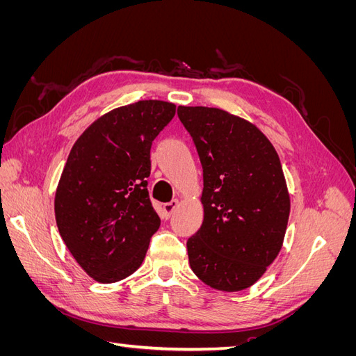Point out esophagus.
<instances>
[{
    "instance_id": "1",
    "label": "esophagus",
    "mask_w": 356,
    "mask_h": 356,
    "mask_svg": "<svg viewBox=\"0 0 356 356\" xmlns=\"http://www.w3.org/2000/svg\"><path fill=\"white\" fill-rule=\"evenodd\" d=\"M178 204H179V200L174 199V200H170L169 203H165L163 204V209H165V212L168 215H172V213H174V211L178 208Z\"/></svg>"
}]
</instances>
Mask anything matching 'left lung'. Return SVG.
I'll list each match as a JSON object with an SVG mask.
<instances>
[{"label":"left lung","instance_id":"8db88e82","mask_svg":"<svg viewBox=\"0 0 356 356\" xmlns=\"http://www.w3.org/2000/svg\"><path fill=\"white\" fill-rule=\"evenodd\" d=\"M203 169V222L187 241L191 270L236 293L260 279L281 251L289 193L281 160L251 122L220 108L178 106Z\"/></svg>","mask_w":356,"mask_h":356}]
</instances>
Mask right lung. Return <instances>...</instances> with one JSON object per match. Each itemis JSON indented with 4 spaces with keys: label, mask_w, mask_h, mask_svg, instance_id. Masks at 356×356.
<instances>
[{
    "label": "right lung",
    "mask_w": 356,
    "mask_h": 356,
    "mask_svg": "<svg viewBox=\"0 0 356 356\" xmlns=\"http://www.w3.org/2000/svg\"><path fill=\"white\" fill-rule=\"evenodd\" d=\"M177 106L139 101L95 120L72 145L55 196L60 238L95 281L113 284L143 264L160 218L147 178L154 138Z\"/></svg>",
    "instance_id": "right-lung-1"
}]
</instances>
